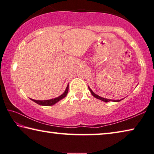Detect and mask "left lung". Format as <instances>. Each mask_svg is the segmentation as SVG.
Instances as JSON below:
<instances>
[{"label":"left lung","mask_w":154,"mask_h":154,"mask_svg":"<svg viewBox=\"0 0 154 154\" xmlns=\"http://www.w3.org/2000/svg\"><path fill=\"white\" fill-rule=\"evenodd\" d=\"M89 91H91V94L94 95V96L95 97V98H97V99H99V100H102V101H104V102H110V101H112V102H119V101H121V100H108V99H106V98H104V97H100V96H99V95H96L95 94H94V92H93V91L90 89V88L89 87Z\"/></svg>","instance_id":"left-lung-1"}]
</instances>
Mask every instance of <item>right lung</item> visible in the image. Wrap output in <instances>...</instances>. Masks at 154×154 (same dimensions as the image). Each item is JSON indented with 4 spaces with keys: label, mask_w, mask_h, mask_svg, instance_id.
Returning <instances> with one entry per match:
<instances>
[{
    "label": "right lung",
    "mask_w": 154,
    "mask_h": 154,
    "mask_svg": "<svg viewBox=\"0 0 154 154\" xmlns=\"http://www.w3.org/2000/svg\"><path fill=\"white\" fill-rule=\"evenodd\" d=\"M68 89H69V85H67V87L65 89V92L63 94L61 95H60L59 97H58L57 98H54V99L52 100H35L33 99H31L33 102H35L37 104H38L39 105H42V106H52L54 104H56L57 102H59L60 100H62L63 98H64L65 96H66L67 93H68Z\"/></svg>",
    "instance_id": "right-lung-1"
}]
</instances>
